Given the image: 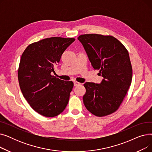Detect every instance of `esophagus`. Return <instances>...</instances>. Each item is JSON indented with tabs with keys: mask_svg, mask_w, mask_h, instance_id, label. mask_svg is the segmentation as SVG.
Wrapping results in <instances>:
<instances>
[{
	"mask_svg": "<svg viewBox=\"0 0 152 152\" xmlns=\"http://www.w3.org/2000/svg\"><path fill=\"white\" fill-rule=\"evenodd\" d=\"M79 85H81V83H78L77 81H75L74 82V86H79Z\"/></svg>",
	"mask_w": 152,
	"mask_h": 152,
	"instance_id": "obj_1",
	"label": "esophagus"
}]
</instances>
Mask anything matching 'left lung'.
<instances>
[{"label": "left lung", "mask_w": 152, "mask_h": 152, "mask_svg": "<svg viewBox=\"0 0 152 152\" xmlns=\"http://www.w3.org/2000/svg\"><path fill=\"white\" fill-rule=\"evenodd\" d=\"M94 69L103 77L100 84L86 83L84 104L91 113L104 116L116 111L131 84L132 69L129 53L117 39L97 34L77 37Z\"/></svg>", "instance_id": "left-lung-1"}]
</instances>
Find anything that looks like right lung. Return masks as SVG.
I'll list each match as a JSON object with an SVG mask.
<instances>
[{"label":"right lung","mask_w":152,"mask_h":152,"mask_svg":"<svg viewBox=\"0 0 152 152\" xmlns=\"http://www.w3.org/2000/svg\"><path fill=\"white\" fill-rule=\"evenodd\" d=\"M74 38L52 37L29 45L20 59V89L31 107L45 117L58 115L66 108L73 83L51 75Z\"/></svg>","instance_id":"right-lung-1"}]
</instances>
